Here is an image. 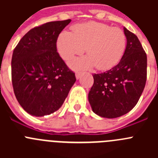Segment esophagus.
Wrapping results in <instances>:
<instances>
[{"instance_id":"1","label":"esophagus","mask_w":158,"mask_h":158,"mask_svg":"<svg viewBox=\"0 0 158 158\" xmlns=\"http://www.w3.org/2000/svg\"><path fill=\"white\" fill-rule=\"evenodd\" d=\"M80 77H81V73L77 72L76 73V78H77V79H79V78H80Z\"/></svg>"}]
</instances>
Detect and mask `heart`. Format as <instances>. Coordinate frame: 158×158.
I'll return each mask as SVG.
<instances>
[{"instance_id": "b5f03b06", "label": "heart", "mask_w": 158, "mask_h": 158, "mask_svg": "<svg viewBox=\"0 0 158 158\" xmlns=\"http://www.w3.org/2000/svg\"><path fill=\"white\" fill-rule=\"evenodd\" d=\"M73 30V32L64 31L59 35L57 47L60 56L65 60L81 54L86 47L87 56L69 61V65L74 69L96 65L98 69H107L116 65L125 52L127 38L118 27L89 22L76 25Z\"/></svg>"}]
</instances>
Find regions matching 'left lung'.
I'll use <instances>...</instances> for the list:
<instances>
[{"label":"left lung","mask_w":158,"mask_h":158,"mask_svg":"<svg viewBox=\"0 0 158 158\" xmlns=\"http://www.w3.org/2000/svg\"><path fill=\"white\" fill-rule=\"evenodd\" d=\"M127 47L120 62L109 70L93 74L89 93L93 112L107 118L122 116L137 104L146 85L147 57L140 41L124 27Z\"/></svg>","instance_id":"1"}]
</instances>
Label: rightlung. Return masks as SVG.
Wrapping results in <instances>:
<instances>
[{
  "mask_svg": "<svg viewBox=\"0 0 158 158\" xmlns=\"http://www.w3.org/2000/svg\"><path fill=\"white\" fill-rule=\"evenodd\" d=\"M70 22H49L31 29L14 49L12 87L19 104L30 115L44 116L59 109L76 81L56 46Z\"/></svg>",
  "mask_w": 158,
  "mask_h": 158,
  "instance_id": "obj_1",
  "label": "right lung"
}]
</instances>
